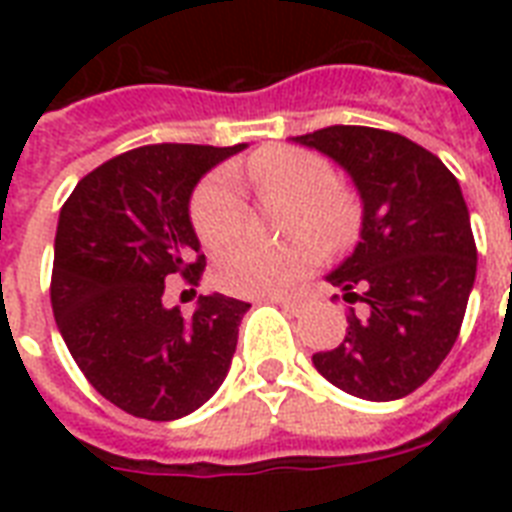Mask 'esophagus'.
I'll return each instance as SVG.
<instances>
[{"label": "esophagus", "instance_id": "esophagus-1", "mask_svg": "<svg viewBox=\"0 0 512 512\" xmlns=\"http://www.w3.org/2000/svg\"><path fill=\"white\" fill-rule=\"evenodd\" d=\"M271 300L276 305H281V308H284V311H289V313H297V311H300V308H303V303H305V297L300 295V292H287V295H273Z\"/></svg>", "mask_w": 512, "mask_h": 512}]
</instances>
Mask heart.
Returning a JSON list of instances; mask_svg holds the SVG:
<instances>
[{
	"label": "heart",
	"mask_w": 512,
	"mask_h": 512,
	"mask_svg": "<svg viewBox=\"0 0 512 512\" xmlns=\"http://www.w3.org/2000/svg\"><path fill=\"white\" fill-rule=\"evenodd\" d=\"M244 175L263 199H287L289 228L313 231L327 247L345 241L353 223V209L332 164L321 154L295 146L263 148L247 159ZM191 225L207 249L228 247L247 225V199L231 172H215L193 191ZM319 260V244L311 236L265 247L239 244L228 249L215 265V284L231 295H276L295 284Z\"/></svg>",
	"instance_id": "1"
}]
</instances>
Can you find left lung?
Returning <instances> with one entry per match:
<instances>
[{
	"mask_svg": "<svg viewBox=\"0 0 512 512\" xmlns=\"http://www.w3.org/2000/svg\"><path fill=\"white\" fill-rule=\"evenodd\" d=\"M295 140L342 164L364 199L356 252L327 276L361 311L348 308L342 342L313 353V364L350 396H409L449 356L476 281L460 183L398 132L335 124Z\"/></svg>",
	"mask_w": 512,
	"mask_h": 512,
	"instance_id": "obj_1",
	"label": "left lung"
}]
</instances>
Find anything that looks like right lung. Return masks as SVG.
<instances>
[{
	"mask_svg": "<svg viewBox=\"0 0 512 512\" xmlns=\"http://www.w3.org/2000/svg\"><path fill=\"white\" fill-rule=\"evenodd\" d=\"M154 143L108 159L60 209L50 300L76 366L132 417L167 422L223 385L249 303L201 297L193 316L164 308V281L196 287L207 257L188 217L193 185L239 154Z\"/></svg>",
	"mask_w": 512,
	"mask_h": 512,
	"instance_id": "1",
	"label": "right lung"
}]
</instances>
